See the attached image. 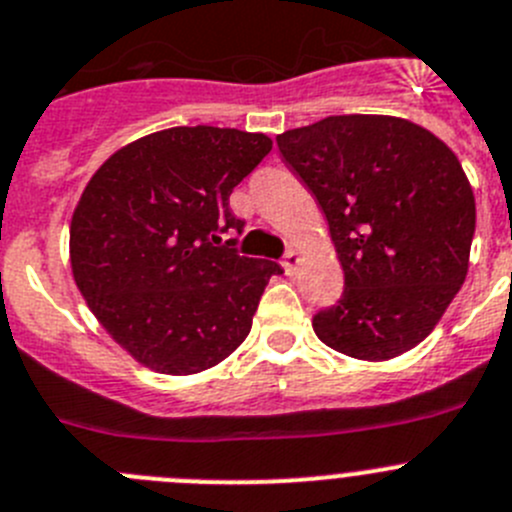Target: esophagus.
I'll return each mask as SVG.
<instances>
[{"mask_svg":"<svg viewBox=\"0 0 512 512\" xmlns=\"http://www.w3.org/2000/svg\"><path fill=\"white\" fill-rule=\"evenodd\" d=\"M298 265H300V255H298V250H288L283 255V270L288 272V275H293L295 270H298Z\"/></svg>","mask_w":512,"mask_h":512,"instance_id":"esophagus-1","label":"esophagus"}]
</instances>
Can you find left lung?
Wrapping results in <instances>:
<instances>
[{
    "instance_id": "obj_1",
    "label": "left lung",
    "mask_w": 512,
    "mask_h": 512,
    "mask_svg": "<svg viewBox=\"0 0 512 512\" xmlns=\"http://www.w3.org/2000/svg\"><path fill=\"white\" fill-rule=\"evenodd\" d=\"M278 148L321 204L343 267L315 336L361 361L422 343L470 262L475 197L457 156L417 123L361 113L280 133Z\"/></svg>"
}]
</instances>
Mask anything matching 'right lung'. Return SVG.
<instances>
[{"instance_id": "obj_1", "label": "right lung", "mask_w": 512, "mask_h": 512, "mask_svg": "<svg viewBox=\"0 0 512 512\" xmlns=\"http://www.w3.org/2000/svg\"><path fill=\"white\" fill-rule=\"evenodd\" d=\"M270 148L265 133L176 126L123 146L88 181L70 222L75 285L138 364L199 374L247 338L283 267L219 234L245 227L229 194Z\"/></svg>"}]
</instances>
